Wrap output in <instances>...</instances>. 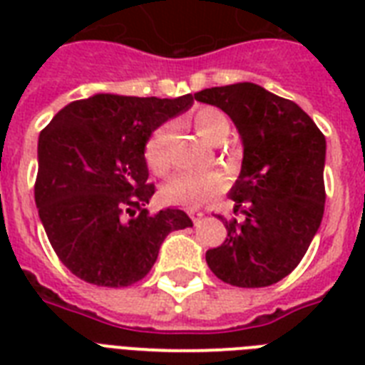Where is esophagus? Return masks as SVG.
<instances>
[{"instance_id": "esophagus-1", "label": "esophagus", "mask_w": 365, "mask_h": 365, "mask_svg": "<svg viewBox=\"0 0 365 365\" xmlns=\"http://www.w3.org/2000/svg\"><path fill=\"white\" fill-rule=\"evenodd\" d=\"M189 216H191V220H193V222L197 223V222H199V220H200V217L205 216V214H202V212H195V210H191V212H189Z\"/></svg>"}]
</instances>
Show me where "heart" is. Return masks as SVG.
I'll return each instance as SVG.
<instances>
[{
    "label": "heart",
    "mask_w": 365,
    "mask_h": 365,
    "mask_svg": "<svg viewBox=\"0 0 365 365\" xmlns=\"http://www.w3.org/2000/svg\"><path fill=\"white\" fill-rule=\"evenodd\" d=\"M189 121L195 130L210 143L223 142L231 132L229 119L223 111L216 108H200L189 117ZM170 140L172 126L160 125L157 130H153L145 143V151H143L145 163L155 174H166L170 168ZM223 185H225L223 176L217 170L178 172L176 176H172L163 185L160 195L168 205L197 208L208 202L212 197H216Z\"/></svg>",
    "instance_id": "obj_1"
}]
</instances>
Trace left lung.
I'll return each mask as SVG.
<instances>
[{"label": "left lung", "instance_id": "obj_1", "mask_svg": "<svg viewBox=\"0 0 365 365\" xmlns=\"http://www.w3.org/2000/svg\"><path fill=\"white\" fill-rule=\"evenodd\" d=\"M195 98L225 111L242 142L229 197L244 220L223 222L227 237L206 252V263L231 286L277 284L299 265L322 223L326 138L295 102L255 83L205 88Z\"/></svg>", "mask_w": 365, "mask_h": 365}]
</instances>
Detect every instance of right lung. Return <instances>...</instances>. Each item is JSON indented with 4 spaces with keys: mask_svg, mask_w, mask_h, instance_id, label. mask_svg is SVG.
Here are the masks:
<instances>
[{
    "mask_svg": "<svg viewBox=\"0 0 365 365\" xmlns=\"http://www.w3.org/2000/svg\"><path fill=\"white\" fill-rule=\"evenodd\" d=\"M193 94L100 93L53 117L37 142L36 205L48 242L76 277L106 288L142 280L168 233L193 227L183 210H148L145 143L193 106Z\"/></svg>",
    "mask_w": 365,
    "mask_h": 365,
    "instance_id": "right-lung-1",
    "label": "right lung"
}]
</instances>
